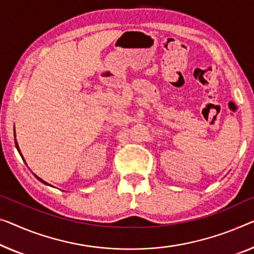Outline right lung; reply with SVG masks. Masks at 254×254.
<instances>
[{"label":"right lung","mask_w":254,"mask_h":254,"mask_svg":"<svg viewBox=\"0 0 254 254\" xmlns=\"http://www.w3.org/2000/svg\"><path fill=\"white\" fill-rule=\"evenodd\" d=\"M14 138H16V133H14ZM14 142H16V148H17V150L19 151V154H20V156L22 157V155H21V151H20V149H19V146H18V142H17V140H14ZM22 160H24V157H22ZM25 161V160H24ZM25 163H26V162H25ZM33 175H34V173H33ZM34 176H35V178H36V179L37 180H40L41 181V183H43L44 185H49L48 183H45V181L44 180H42V179H41V178H39V177H37L36 175H34ZM49 186H50V185H49Z\"/></svg>","instance_id":"right-lung-1"}]
</instances>
